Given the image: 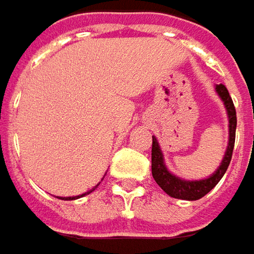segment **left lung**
Segmentation results:
<instances>
[{"mask_svg":"<svg viewBox=\"0 0 254 254\" xmlns=\"http://www.w3.org/2000/svg\"><path fill=\"white\" fill-rule=\"evenodd\" d=\"M215 91L216 94L219 95V98L223 101V105L226 108L227 119H229V142H227L225 156L220 162L219 168L210 176L204 179H199V181H189V179H182L173 175L166 168L158 139L152 136V176L155 182L162 188V190L168 193L171 197L182 199V200H197L203 197L204 194H207L219 183L229 168L233 148H235V136H236V109L225 85L222 83L216 85Z\"/></svg>","mask_w":254,"mask_h":254,"instance_id":"1","label":"left lung"}]
</instances>
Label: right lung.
Here are the masks:
<instances>
[{
    "instance_id": "add662e5",
    "label": "right lung",
    "mask_w": 254,
    "mask_h": 254,
    "mask_svg": "<svg viewBox=\"0 0 254 254\" xmlns=\"http://www.w3.org/2000/svg\"><path fill=\"white\" fill-rule=\"evenodd\" d=\"M98 186H99V183H98V185H96L95 188H92L91 190H88V192L82 193V194H78V196H72V197H60V199H62V200H75V199H79V197H82V196H85V194H89L91 192H94V190L96 189V188H98Z\"/></svg>"
}]
</instances>
